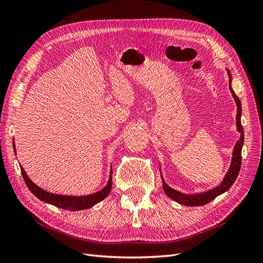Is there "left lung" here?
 <instances>
[{
	"mask_svg": "<svg viewBox=\"0 0 263 263\" xmlns=\"http://www.w3.org/2000/svg\"><path fill=\"white\" fill-rule=\"evenodd\" d=\"M239 105H240V102H239ZM236 156H237V159H238V162H237L236 166L234 168V171L230 170L229 176H228V177H229V180H227L226 185L222 186V189H220V191H218V192H216V191H213V193H212V194L210 193V195L208 194V195H205V196L202 197V198H200V197H193V196H192V200H190V197H189V198H187V197H185V198L179 197V196H182V195L179 194V196H178V195H176L174 193H172L171 191L168 190V187H166V189L164 190L166 195H168V196L171 197V198H173V200H176V201H178V202H180V203H182V204L189 205V206H191V205H192V206H193V205H204V204H206V203L211 202V201L214 200V198L216 197L219 193L224 192V191H226L227 189H229L230 186H232V184L235 182V180H236V178H237V176H238V173H239L240 165H241V145H239V149H238V155H236ZM218 190H219V189H218Z\"/></svg>",
	"mask_w": 263,
	"mask_h": 263,
	"instance_id": "1",
	"label": "left lung"
}]
</instances>
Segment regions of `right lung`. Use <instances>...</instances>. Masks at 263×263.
I'll use <instances>...</instances> for the list:
<instances>
[{
	"mask_svg": "<svg viewBox=\"0 0 263 263\" xmlns=\"http://www.w3.org/2000/svg\"><path fill=\"white\" fill-rule=\"evenodd\" d=\"M25 182H26L28 189L30 190V192L33 193L36 197H38L39 200L47 203V204H51V205L55 206V208H59V209H62V210H67V211H82V210L91 209L92 206H94L95 204H98L99 202L104 200V198L108 195L109 191H110V185H109V186H107L106 190L103 191L102 194L97 195L94 198H92V200H87V201H84V202H74V203H72V202H70V201L54 200V198L45 196L43 193L38 192V190H36L33 185H31L30 183L28 182V180H25Z\"/></svg>",
	"mask_w": 263,
	"mask_h": 263,
	"instance_id": "right-lung-1",
	"label": "right lung"
}]
</instances>
